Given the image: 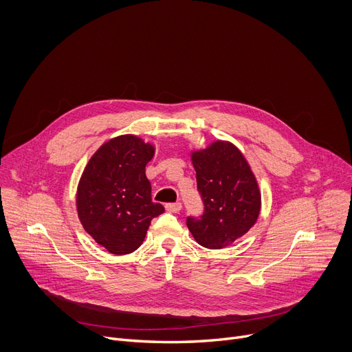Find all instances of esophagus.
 <instances>
[{
	"mask_svg": "<svg viewBox=\"0 0 352 352\" xmlns=\"http://www.w3.org/2000/svg\"><path fill=\"white\" fill-rule=\"evenodd\" d=\"M181 208H182V205L179 202H177V204H167L166 205V209L170 213H178L181 210Z\"/></svg>",
	"mask_w": 352,
	"mask_h": 352,
	"instance_id": "obj_1",
	"label": "esophagus"
}]
</instances>
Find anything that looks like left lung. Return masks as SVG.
I'll return each mask as SVG.
<instances>
[{"label":"left lung","mask_w":352,"mask_h":352,"mask_svg":"<svg viewBox=\"0 0 352 352\" xmlns=\"http://www.w3.org/2000/svg\"><path fill=\"white\" fill-rule=\"evenodd\" d=\"M202 216L186 217L193 238L205 248L221 249L246 234L261 212V192L239 150L217 140L192 155Z\"/></svg>","instance_id":"1"}]
</instances>
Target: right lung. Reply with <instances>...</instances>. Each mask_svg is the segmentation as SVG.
Wrapping results in <instances>:
<instances>
[{
	"mask_svg": "<svg viewBox=\"0 0 352 352\" xmlns=\"http://www.w3.org/2000/svg\"><path fill=\"white\" fill-rule=\"evenodd\" d=\"M155 147L133 135L114 138L89 160L78 186L79 220L87 234L110 254L136 250L164 208L152 200L146 164Z\"/></svg>",
	"mask_w": 352,
	"mask_h": 352,
	"instance_id": "add662e5",
	"label": "right lung"
}]
</instances>
